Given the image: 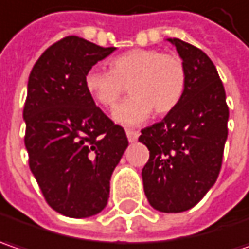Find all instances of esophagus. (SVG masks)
<instances>
[{"mask_svg": "<svg viewBox=\"0 0 249 249\" xmlns=\"http://www.w3.org/2000/svg\"><path fill=\"white\" fill-rule=\"evenodd\" d=\"M126 137H128V141L129 142H135L139 137L138 131H132V129H126Z\"/></svg>", "mask_w": 249, "mask_h": 249, "instance_id": "obj_1", "label": "esophagus"}]
</instances>
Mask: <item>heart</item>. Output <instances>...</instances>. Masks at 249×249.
<instances>
[{"label":"heart","instance_id":"1","mask_svg":"<svg viewBox=\"0 0 249 249\" xmlns=\"http://www.w3.org/2000/svg\"><path fill=\"white\" fill-rule=\"evenodd\" d=\"M186 67L176 54L158 49H132L111 59L110 70L93 67L84 76V86L97 104L112 108L124 93L131 97L112 112L115 123L135 126L145 123L152 111L165 115L180 103L186 90Z\"/></svg>","mask_w":249,"mask_h":249}]
</instances>
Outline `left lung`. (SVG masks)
<instances>
[{
	"label": "left lung",
	"mask_w": 249,
	"mask_h": 249,
	"mask_svg": "<svg viewBox=\"0 0 249 249\" xmlns=\"http://www.w3.org/2000/svg\"><path fill=\"white\" fill-rule=\"evenodd\" d=\"M186 67V90L175 110L143 128L149 149L142 169L149 204L162 213L195 207L215 183L228 135L226 90L210 57L178 37L168 39Z\"/></svg>",
	"instance_id": "left-lung-1"
}]
</instances>
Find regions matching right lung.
Returning <instances> with one entry per match:
<instances>
[{
    "label": "right lung",
    "instance_id": "1",
    "mask_svg": "<svg viewBox=\"0 0 249 249\" xmlns=\"http://www.w3.org/2000/svg\"><path fill=\"white\" fill-rule=\"evenodd\" d=\"M114 51L66 36L42 53L29 74L23 107L29 168L48 204L67 217H90L107 206L111 175L128 146L124 128L84 86L86 73Z\"/></svg>",
    "mask_w": 249,
    "mask_h": 249
}]
</instances>
